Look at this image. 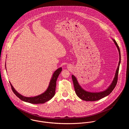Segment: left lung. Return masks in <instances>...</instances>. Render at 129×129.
Wrapping results in <instances>:
<instances>
[{"label":"left lung","mask_w":129,"mask_h":129,"mask_svg":"<svg viewBox=\"0 0 129 129\" xmlns=\"http://www.w3.org/2000/svg\"><path fill=\"white\" fill-rule=\"evenodd\" d=\"M112 40H113V42H114L115 45L116 46V47L118 49V52H119V61L118 68L116 70L115 77L113 79V80L112 83L107 88V89H106L105 90H104L103 91L99 92H89V91L85 90L81 87V86L78 83L76 78L75 77L74 75H72V79H73V83H74L75 92L76 93L77 96L81 99H82L83 100H85L86 101H97V100H100V99L108 96L109 94H110L112 91L113 90L114 88L115 87L117 82L119 67H120V62H121V53H120V50L119 47L117 42H116V41L114 39H112Z\"/></svg>","instance_id":"1"}]
</instances>
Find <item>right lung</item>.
Returning a JSON list of instances; mask_svg holds the SVG:
<instances>
[{
  "mask_svg": "<svg viewBox=\"0 0 129 129\" xmlns=\"http://www.w3.org/2000/svg\"><path fill=\"white\" fill-rule=\"evenodd\" d=\"M6 67V63H5ZM62 71V68H59L54 73L50 80L49 86L45 92L34 97H25L19 94L13 87L10 82L12 90L14 93L21 100L32 104H43L51 100L55 94L56 81L59 74Z\"/></svg>",
  "mask_w": 129,
  "mask_h": 129,
  "instance_id": "add662e5",
  "label": "right lung"
}]
</instances>
